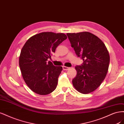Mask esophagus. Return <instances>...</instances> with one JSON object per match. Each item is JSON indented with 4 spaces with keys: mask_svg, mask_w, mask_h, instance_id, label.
Segmentation results:
<instances>
[{
    "mask_svg": "<svg viewBox=\"0 0 124 124\" xmlns=\"http://www.w3.org/2000/svg\"><path fill=\"white\" fill-rule=\"evenodd\" d=\"M62 67H63V70H69V69H70L69 67L65 66H63Z\"/></svg>",
    "mask_w": 124,
    "mask_h": 124,
    "instance_id": "34e87169",
    "label": "esophagus"
}]
</instances>
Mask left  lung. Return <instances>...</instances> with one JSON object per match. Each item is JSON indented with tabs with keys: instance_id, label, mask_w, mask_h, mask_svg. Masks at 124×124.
<instances>
[{
	"instance_id": "obj_1",
	"label": "left lung",
	"mask_w": 124,
	"mask_h": 124,
	"mask_svg": "<svg viewBox=\"0 0 124 124\" xmlns=\"http://www.w3.org/2000/svg\"><path fill=\"white\" fill-rule=\"evenodd\" d=\"M75 53L83 61L75 69L77 75L72 80L80 93L92 92L105 79L110 63V56L105 44L97 36L89 32L66 34Z\"/></svg>"
}]
</instances>
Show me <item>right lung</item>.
Returning <instances> with one entry per match:
<instances>
[{
	"label": "right lung",
	"instance_id": "obj_1",
	"mask_svg": "<svg viewBox=\"0 0 124 124\" xmlns=\"http://www.w3.org/2000/svg\"><path fill=\"white\" fill-rule=\"evenodd\" d=\"M64 33L46 32L35 34L23 47L19 65L26 85L35 93L45 95L56 89L62 66H55L48 59L63 41Z\"/></svg>",
	"mask_w": 124,
	"mask_h": 124
}]
</instances>
